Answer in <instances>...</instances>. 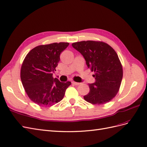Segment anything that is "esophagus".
<instances>
[{
    "label": "esophagus",
    "mask_w": 147,
    "mask_h": 147,
    "mask_svg": "<svg viewBox=\"0 0 147 147\" xmlns=\"http://www.w3.org/2000/svg\"><path fill=\"white\" fill-rule=\"evenodd\" d=\"M72 84H73L75 85V86H78V85L80 84V83L76 82H74V81H72Z\"/></svg>",
    "instance_id": "esophagus-1"
}]
</instances>
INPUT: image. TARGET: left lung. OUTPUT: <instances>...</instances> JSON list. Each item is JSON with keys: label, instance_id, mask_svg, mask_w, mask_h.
<instances>
[{"label": "left lung", "instance_id": "left-lung-1", "mask_svg": "<svg viewBox=\"0 0 147 147\" xmlns=\"http://www.w3.org/2000/svg\"><path fill=\"white\" fill-rule=\"evenodd\" d=\"M72 46L84 58L88 68L95 73V81L89 84L90 91L84 98L94 105L111 101L118 93L123 75L115 50L103 42L93 40L77 42Z\"/></svg>", "mask_w": 147, "mask_h": 147}]
</instances>
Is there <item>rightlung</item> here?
Wrapping results in <instances>:
<instances>
[{"instance_id":"obj_1","label":"right lung","mask_w":147,"mask_h":147,"mask_svg":"<svg viewBox=\"0 0 147 147\" xmlns=\"http://www.w3.org/2000/svg\"><path fill=\"white\" fill-rule=\"evenodd\" d=\"M68 42L39 45L25 57L21 68V80L29 98L40 106H52L63 98L71 82L53 78L61 52Z\"/></svg>"}]
</instances>
